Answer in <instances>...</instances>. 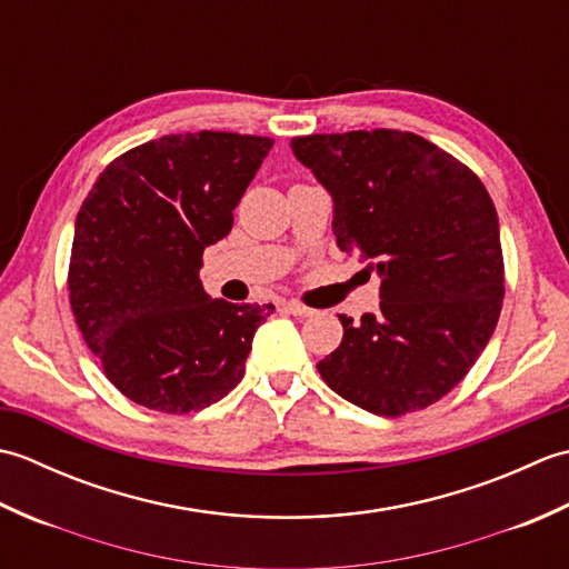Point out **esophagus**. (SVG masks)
Returning a JSON list of instances; mask_svg holds the SVG:
<instances>
[{
	"instance_id": "1",
	"label": "esophagus",
	"mask_w": 569,
	"mask_h": 569,
	"mask_svg": "<svg viewBox=\"0 0 569 569\" xmlns=\"http://www.w3.org/2000/svg\"><path fill=\"white\" fill-rule=\"evenodd\" d=\"M278 308L286 310V312H291V316H298V318H308V316H312V312H316V310L303 306V303H296V300H288V303H281Z\"/></svg>"
}]
</instances>
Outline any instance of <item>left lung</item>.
<instances>
[{
  "instance_id": "left-lung-1",
  "label": "left lung",
  "mask_w": 569,
  "mask_h": 569,
  "mask_svg": "<svg viewBox=\"0 0 569 569\" xmlns=\"http://www.w3.org/2000/svg\"><path fill=\"white\" fill-rule=\"evenodd\" d=\"M335 202L342 251L381 276L377 312L340 316L318 371L349 403L396 418L440 401L485 352L503 303L497 208L479 176L398 129L291 141Z\"/></svg>"
}]
</instances>
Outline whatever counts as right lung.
I'll list each match as a JSON object with an SVG mask.
<instances>
[{"label":"right lung","mask_w":569,"mask_h":569,"mask_svg":"<svg viewBox=\"0 0 569 569\" xmlns=\"http://www.w3.org/2000/svg\"><path fill=\"white\" fill-rule=\"evenodd\" d=\"M271 147L232 131L168 134L114 159L82 200L70 308L129 401L183 416L244 377L253 332L273 306L210 298L198 273Z\"/></svg>","instance_id":"1"}]
</instances>
